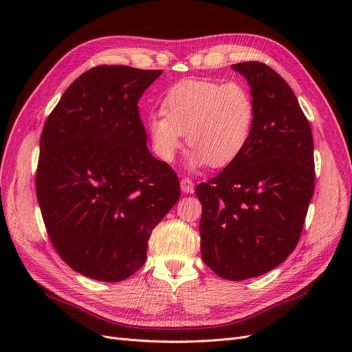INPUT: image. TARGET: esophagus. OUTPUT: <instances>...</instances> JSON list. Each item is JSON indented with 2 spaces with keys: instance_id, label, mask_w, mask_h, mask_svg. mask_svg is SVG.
Segmentation results:
<instances>
[{
  "instance_id": "obj_1",
  "label": "esophagus",
  "mask_w": 352,
  "mask_h": 352,
  "mask_svg": "<svg viewBox=\"0 0 352 352\" xmlns=\"http://www.w3.org/2000/svg\"><path fill=\"white\" fill-rule=\"evenodd\" d=\"M180 189L184 194H192L194 192V182L189 177H184L180 180Z\"/></svg>"
}]
</instances>
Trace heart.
Listing matches in <instances>:
<instances>
[{
    "label": "heart",
    "instance_id": "heart-1",
    "mask_svg": "<svg viewBox=\"0 0 352 352\" xmlns=\"http://www.w3.org/2000/svg\"><path fill=\"white\" fill-rule=\"evenodd\" d=\"M162 113L151 114L146 123L154 150L164 162H172L185 133L189 170L235 162L247 148L255 123L252 95L238 82L180 80L164 95Z\"/></svg>",
    "mask_w": 352,
    "mask_h": 352
}]
</instances>
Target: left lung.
<instances>
[{
    "label": "left lung",
    "mask_w": 352,
    "mask_h": 352,
    "mask_svg": "<svg viewBox=\"0 0 352 352\" xmlns=\"http://www.w3.org/2000/svg\"><path fill=\"white\" fill-rule=\"evenodd\" d=\"M232 69L251 88V140L235 162L195 190L202 261L223 279L245 280L278 267L300 241L314 192V144L280 74L257 61Z\"/></svg>",
    "instance_id": "obj_1"
}]
</instances>
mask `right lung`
I'll list each match as a JSON object with an SVG mask.
<instances>
[{
	"mask_svg": "<svg viewBox=\"0 0 352 352\" xmlns=\"http://www.w3.org/2000/svg\"><path fill=\"white\" fill-rule=\"evenodd\" d=\"M162 70L98 66L45 122L36 197L58 255L83 276L120 282L142 267L153 229L180 197L176 173L146 146L138 102Z\"/></svg>",
	"mask_w": 352,
	"mask_h": 352,
	"instance_id": "1",
	"label": "right lung"
}]
</instances>
